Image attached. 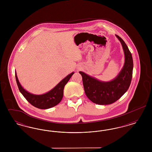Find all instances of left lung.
Listing matches in <instances>:
<instances>
[{
	"mask_svg": "<svg viewBox=\"0 0 152 152\" xmlns=\"http://www.w3.org/2000/svg\"><path fill=\"white\" fill-rule=\"evenodd\" d=\"M116 36L121 43L125 55L124 65L116 78L104 82L79 72L87 97L99 105L111 104L118 100L128 91L132 78L133 62L132 53L123 39L117 35Z\"/></svg>",
	"mask_w": 152,
	"mask_h": 152,
	"instance_id": "1",
	"label": "left lung"
}]
</instances>
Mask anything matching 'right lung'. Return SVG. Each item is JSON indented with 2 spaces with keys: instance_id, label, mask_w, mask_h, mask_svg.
Masks as SVG:
<instances>
[{
  "instance_id": "1",
  "label": "right lung",
  "mask_w": 152,
  "mask_h": 152,
  "mask_svg": "<svg viewBox=\"0 0 152 152\" xmlns=\"http://www.w3.org/2000/svg\"><path fill=\"white\" fill-rule=\"evenodd\" d=\"M74 72L68 75L64 79L62 80L58 85L54 87L50 91L43 94H34L26 91L20 85L16 73L15 77L19 89L25 99L35 107L42 109L51 108L58 105L62 100L63 97V91L65 84L71 79Z\"/></svg>"
}]
</instances>
